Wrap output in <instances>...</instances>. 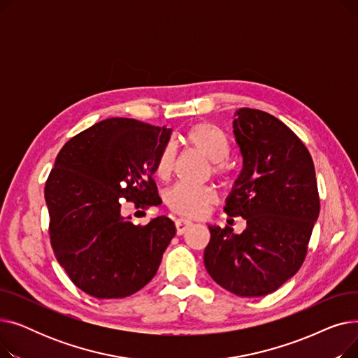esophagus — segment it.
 <instances>
[{"mask_svg":"<svg viewBox=\"0 0 358 358\" xmlns=\"http://www.w3.org/2000/svg\"><path fill=\"white\" fill-rule=\"evenodd\" d=\"M193 227V222L189 220V219H184V217H180L176 220V228H177V234L178 235H182L185 234V231H189V228Z\"/></svg>","mask_w":358,"mask_h":358,"instance_id":"34e87169","label":"esophagus"}]
</instances>
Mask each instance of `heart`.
<instances>
[{"instance_id": "obj_1", "label": "heart", "mask_w": 358, "mask_h": 358, "mask_svg": "<svg viewBox=\"0 0 358 358\" xmlns=\"http://www.w3.org/2000/svg\"><path fill=\"white\" fill-rule=\"evenodd\" d=\"M182 142L200 154L203 158L212 162L213 173L219 177L229 176V165L227 159L231 155V139L222 127L215 123L203 122L192 126L182 135ZM176 166V149L173 145H165L155 161V176L159 180L171 177ZM165 201L173 212L197 217L201 216L210 204L216 201V193L209 187H187L176 185L165 194Z\"/></svg>"}]
</instances>
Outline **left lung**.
Listing matches in <instances>:
<instances>
[{"instance_id": "obj_1", "label": "left lung", "mask_w": 358, "mask_h": 358, "mask_svg": "<svg viewBox=\"0 0 358 358\" xmlns=\"http://www.w3.org/2000/svg\"><path fill=\"white\" fill-rule=\"evenodd\" d=\"M234 135L242 169L223 210L247 220L242 234L209 224L204 266L241 297L275 292L302 267L319 216L315 166L293 131L266 111L239 108Z\"/></svg>"}]
</instances>
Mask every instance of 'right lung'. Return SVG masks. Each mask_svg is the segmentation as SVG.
<instances>
[{"mask_svg": "<svg viewBox=\"0 0 358 358\" xmlns=\"http://www.w3.org/2000/svg\"><path fill=\"white\" fill-rule=\"evenodd\" d=\"M173 129L134 119L101 120L68 141L45 187L50 243L72 283L97 299H120L158 271L176 224H135L122 206H158L155 161Z\"/></svg>", "mask_w": 358, "mask_h": 358, "instance_id": "obj_1", "label": "right lung"}]
</instances>
